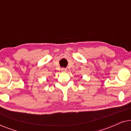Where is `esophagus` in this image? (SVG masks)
<instances>
[{
    "instance_id": "34e87169",
    "label": "esophagus",
    "mask_w": 131,
    "mask_h": 131,
    "mask_svg": "<svg viewBox=\"0 0 131 131\" xmlns=\"http://www.w3.org/2000/svg\"><path fill=\"white\" fill-rule=\"evenodd\" d=\"M61 71H63V72H66V71H67V69H66V68H62Z\"/></svg>"
}]
</instances>
